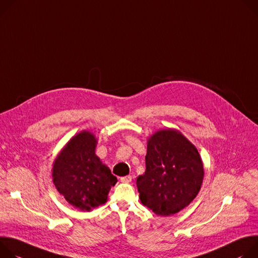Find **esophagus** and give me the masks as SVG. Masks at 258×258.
<instances>
[{"label": "esophagus", "instance_id": "obj_1", "mask_svg": "<svg viewBox=\"0 0 258 258\" xmlns=\"http://www.w3.org/2000/svg\"><path fill=\"white\" fill-rule=\"evenodd\" d=\"M121 182H126V183H129L132 181V176L131 175H127V176H124V177H121L120 178Z\"/></svg>", "mask_w": 258, "mask_h": 258}]
</instances>
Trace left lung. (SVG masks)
I'll list each match as a JSON object with an SVG mask.
<instances>
[{"instance_id":"left-lung-1","label":"left lung","mask_w":258,"mask_h":258,"mask_svg":"<svg viewBox=\"0 0 258 258\" xmlns=\"http://www.w3.org/2000/svg\"><path fill=\"white\" fill-rule=\"evenodd\" d=\"M146 172L136 179L141 203L160 216L185 208L201 188L204 168L191 142L178 130H159L148 140Z\"/></svg>"}]
</instances>
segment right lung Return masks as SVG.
Wrapping results in <instances>:
<instances>
[{"mask_svg": "<svg viewBox=\"0 0 258 258\" xmlns=\"http://www.w3.org/2000/svg\"><path fill=\"white\" fill-rule=\"evenodd\" d=\"M97 139L89 131L75 135L56 157L52 177L56 189L82 211H90L107 201L118 179L95 155Z\"/></svg>", "mask_w": 258, "mask_h": 258, "instance_id": "right-lung-1", "label": "right lung"}]
</instances>
